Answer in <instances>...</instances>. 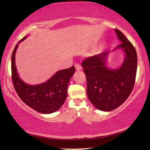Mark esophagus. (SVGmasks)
<instances>
[{
  "label": "esophagus",
  "instance_id": "esophagus-1",
  "mask_svg": "<svg viewBox=\"0 0 150 150\" xmlns=\"http://www.w3.org/2000/svg\"><path fill=\"white\" fill-rule=\"evenodd\" d=\"M74 66H75V68L76 70H81V69H82L81 65L79 64V63H76V64L74 65Z\"/></svg>",
  "mask_w": 150,
  "mask_h": 150
}]
</instances>
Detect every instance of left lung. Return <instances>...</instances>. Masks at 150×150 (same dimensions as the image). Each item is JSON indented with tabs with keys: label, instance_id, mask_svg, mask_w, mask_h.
<instances>
[{
	"label": "left lung",
	"instance_id": "left-lung-1",
	"mask_svg": "<svg viewBox=\"0 0 150 150\" xmlns=\"http://www.w3.org/2000/svg\"><path fill=\"white\" fill-rule=\"evenodd\" d=\"M126 54L122 65L118 69L106 66L108 51L88 57L82 63L87 79V93L93 106L100 110L110 111L127 100L134 87L137 69V54L134 47L124 35L115 29Z\"/></svg>",
	"mask_w": 150,
	"mask_h": 150
}]
</instances>
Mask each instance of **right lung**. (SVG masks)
I'll return each mask as SVG.
<instances>
[{
	"label": "right lung",
	"mask_w": 150,
	"mask_h": 150,
	"mask_svg": "<svg viewBox=\"0 0 150 150\" xmlns=\"http://www.w3.org/2000/svg\"><path fill=\"white\" fill-rule=\"evenodd\" d=\"M26 36L18 42H21ZM16 45L11 56V79L14 89L20 99L26 105L41 113H52L58 110L67 98V86L75 72V67L59 70L46 83L29 85L18 76L15 63Z\"/></svg>",
	"instance_id": "right-lung-1"
}]
</instances>
